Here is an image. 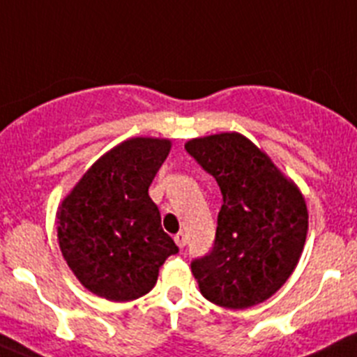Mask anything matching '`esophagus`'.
<instances>
[{
  "label": "esophagus",
  "instance_id": "esophagus-1",
  "mask_svg": "<svg viewBox=\"0 0 357 357\" xmlns=\"http://www.w3.org/2000/svg\"><path fill=\"white\" fill-rule=\"evenodd\" d=\"M173 240H175V243H176V245H178V247H181V249H184L185 243H188V236H185L184 233H176L175 238H173Z\"/></svg>",
  "mask_w": 357,
  "mask_h": 357
}]
</instances>
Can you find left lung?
<instances>
[{
  "mask_svg": "<svg viewBox=\"0 0 357 357\" xmlns=\"http://www.w3.org/2000/svg\"><path fill=\"white\" fill-rule=\"evenodd\" d=\"M185 151L222 192L212 249L191 263L199 291L212 303L235 310L268 300L289 278L303 250V196L238 133L195 138Z\"/></svg>",
  "mask_w": 357,
  "mask_h": 357,
  "instance_id": "left-lung-1",
  "label": "left lung"
}]
</instances>
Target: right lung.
<instances>
[{
	"label": "right lung",
	"mask_w": 357,
	"mask_h": 357,
	"mask_svg": "<svg viewBox=\"0 0 357 357\" xmlns=\"http://www.w3.org/2000/svg\"><path fill=\"white\" fill-rule=\"evenodd\" d=\"M169 147V140L159 138L122 142L87 169L61 205V252L91 293L112 301L137 300L155 286L162 263L178 252L149 196Z\"/></svg>",
	"instance_id": "obj_1"
}]
</instances>
